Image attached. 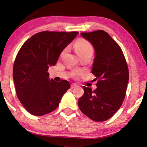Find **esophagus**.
Wrapping results in <instances>:
<instances>
[{"mask_svg": "<svg viewBox=\"0 0 147 147\" xmlns=\"http://www.w3.org/2000/svg\"><path fill=\"white\" fill-rule=\"evenodd\" d=\"M78 86V85L77 84H71V88H76Z\"/></svg>", "mask_w": 147, "mask_h": 147, "instance_id": "esophagus-1", "label": "esophagus"}]
</instances>
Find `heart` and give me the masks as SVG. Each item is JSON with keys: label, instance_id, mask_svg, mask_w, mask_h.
Here are the masks:
<instances>
[{"label": "heart", "instance_id": "b5f03b06", "mask_svg": "<svg viewBox=\"0 0 147 147\" xmlns=\"http://www.w3.org/2000/svg\"><path fill=\"white\" fill-rule=\"evenodd\" d=\"M74 47H75L76 51L78 55H81L84 53H90L93 51V47H92V45L91 43H90L89 41H88L87 40L85 39H80L78 40V41H76L75 43V45H74ZM66 50L67 49H65L62 51L61 55H63L64 53H65ZM82 74V71H76L75 73L74 74V76H78L80 75V74Z\"/></svg>", "mask_w": 147, "mask_h": 147}]
</instances>
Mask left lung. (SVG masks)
<instances>
[{"label": "left lung", "mask_w": 147, "mask_h": 147, "mask_svg": "<svg viewBox=\"0 0 147 147\" xmlns=\"http://www.w3.org/2000/svg\"><path fill=\"white\" fill-rule=\"evenodd\" d=\"M81 35L92 44L95 57L92 73L98 80L97 88L84 86V94L78 100L82 113L96 122L112 117L122 106L129 80L128 67L118 44L103 30Z\"/></svg>", "instance_id": "left-lung-1"}]
</instances>
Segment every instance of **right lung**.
Masks as SVG:
<instances>
[{
  "label": "right lung",
  "instance_id": "add662e5",
  "mask_svg": "<svg viewBox=\"0 0 147 147\" xmlns=\"http://www.w3.org/2000/svg\"><path fill=\"white\" fill-rule=\"evenodd\" d=\"M78 34L76 31L39 32L27 39L18 52L13 71L16 94L30 114L40 116L53 112L70 88L67 80H49L47 71Z\"/></svg>",
  "mask_w": 147,
  "mask_h": 147
}]
</instances>
